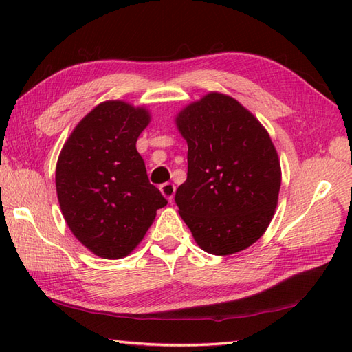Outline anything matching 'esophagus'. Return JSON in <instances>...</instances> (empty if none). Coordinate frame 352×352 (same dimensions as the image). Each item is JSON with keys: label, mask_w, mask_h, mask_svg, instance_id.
I'll return each instance as SVG.
<instances>
[{"label": "esophagus", "mask_w": 352, "mask_h": 352, "mask_svg": "<svg viewBox=\"0 0 352 352\" xmlns=\"http://www.w3.org/2000/svg\"><path fill=\"white\" fill-rule=\"evenodd\" d=\"M160 190L163 193L164 198H168L169 201H172V198H174L175 195V186L172 183H164L160 186Z\"/></svg>", "instance_id": "obj_1"}]
</instances>
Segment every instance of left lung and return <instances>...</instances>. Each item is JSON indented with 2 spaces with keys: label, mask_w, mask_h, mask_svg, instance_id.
<instances>
[{
  "label": "left lung",
  "mask_w": 352,
  "mask_h": 352,
  "mask_svg": "<svg viewBox=\"0 0 352 352\" xmlns=\"http://www.w3.org/2000/svg\"><path fill=\"white\" fill-rule=\"evenodd\" d=\"M188 140V180L175 192L197 243L228 256L257 242L271 222L281 186L267 131L242 104L212 92L177 116Z\"/></svg>",
  "instance_id": "1"
}]
</instances>
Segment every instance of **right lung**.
Segmentation results:
<instances>
[{"mask_svg":"<svg viewBox=\"0 0 352 352\" xmlns=\"http://www.w3.org/2000/svg\"><path fill=\"white\" fill-rule=\"evenodd\" d=\"M149 122L145 109L124 101L96 106L72 131L56 169L63 218L78 241L104 258H122L168 204L149 183L136 149Z\"/></svg>","mask_w":352,"mask_h":352,"instance_id":"1","label":"right lung"}]
</instances>
